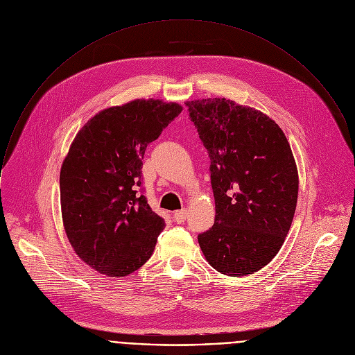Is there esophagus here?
Masks as SVG:
<instances>
[{
    "mask_svg": "<svg viewBox=\"0 0 355 355\" xmlns=\"http://www.w3.org/2000/svg\"><path fill=\"white\" fill-rule=\"evenodd\" d=\"M187 218V211L186 209H180V211H176L173 214V219L178 222V223H183Z\"/></svg>",
    "mask_w": 355,
    "mask_h": 355,
    "instance_id": "34e87169",
    "label": "esophagus"
}]
</instances>
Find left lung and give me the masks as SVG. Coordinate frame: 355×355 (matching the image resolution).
<instances>
[{
  "label": "left lung",
  "instance_id": "obj_1",
  "mask_svg": "<svg viewBox=\"0 0 355 355\" xmlns=\"http://www.w3.org/2000/svg\"><path fill=\"white\" fill-rule=\"evenodd\" d=\"M211 158L215 223L198 236L207 261L230 277L268 264L288 234L299 193L291 146L275 121L225 98L186 102Z\"/></svg>",
  "mask_w": 355,
  "mask_h": 355
}]
</instances>
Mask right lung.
Masks as SVG:
<instances>
[{
	"label": "right lung",
	"instance_id": "right-lung-1",
	"mask_svg": "<svg viewBox=\"0 0 355 355\" xmlns=\"http://www.w3.org/2000/svg\"><path fill=\"white\" fill-rule=\"evenodd\" d=\"M182 110L158 99L109 107L70 146L60 169L63 226L78 257L101 274L125 277L154 252L165 222L137 194L143 157Z\"/></svg>",
	"mask_w": 355,
	"mask_h": 355
}]
</instances>
